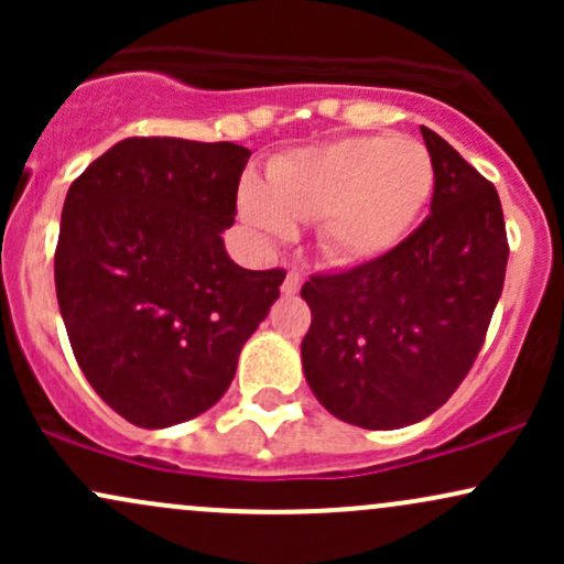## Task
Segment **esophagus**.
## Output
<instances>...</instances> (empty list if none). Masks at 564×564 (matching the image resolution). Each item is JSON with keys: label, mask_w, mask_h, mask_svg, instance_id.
<instances>
[{"label": "esophagus", "mask_w": 564, "mask_h": 564, "mask_svg": "<svg viewBox=\"0 0 564 564\" xmlns=\"http://www.w3.org/2000/svg\"><path fill=\"white\" fill-rule=\"evenodd\" d=\"M300 289H302V273H300V270H289V275H286V281H283L281 291L286 296H294Z\"/></svg>", "instance_id": "34e87169"}]
</instances>
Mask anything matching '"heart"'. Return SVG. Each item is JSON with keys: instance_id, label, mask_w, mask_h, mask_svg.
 <instances>
[{"instance_id": "1", "label": "heart", "mask_w": 564, "mask_h": 564, "mask_svg": "<svg viewBox=\"0 0 564 564\" xmlns=\"http://www.w3.org/2000/svg\"><path fill=\"white\" fill-rule=\"evenodd\" d=\"M268 187L249 183L241 212L268 232L294 219H318L321 249L332 260L364 262L390 251L416 223L435 185L430 151L416 140L368 134L278 159Z\"/></svg>"}]
</instances>
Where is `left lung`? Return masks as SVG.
Segmentation results:
<instances>
[{"label":"left lung","instance_id":"8db88e82","mask_svg":"<svg viewBox=\"0 0 564 564\" xmlns=\"http://www.w3.org/2000/svg\"><path fill=\"white\" fill-rule=\"evenodd\" d=\"M435 166L430 215L377 260L310 275L302 339L310 390L364 430L435 413L480 352L507 275L509 243L494 183L422 127Z\"/></svg>","mask_w":564,"mask_h":564}]
</instances>
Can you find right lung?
<instances>
[{
    "label": "right lung",
    "mask_w": 564,
    "mask_h": 564,
    "mask_svg": "<svg viewBox=\"0 0 564 564\" xmlns=\"http://www.w3.org/2000/svg\"><path fill=\"white\" fill-rule=\"evenodd\" d=\"M251 151L236 142L127 138L68 187L55 291L93 390L161 430L209 411L281 294L286 270H243L236 223Z\"/></svg>",
    "instance_id": "obj_1"
}]
</instances>
